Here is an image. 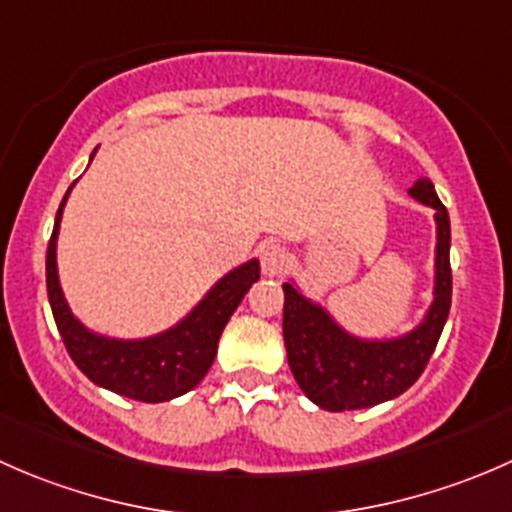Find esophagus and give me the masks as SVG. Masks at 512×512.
<instances>
[{
  "instance_id": "34e87169",
  "label": "esophagus",
  "mask_w": 512,
  "mask_h": 512,
  "mask_svg": "<svg viewBox=\"0 0 512 512\" xmlns=\"http://www.w3.org/2000/svg\"><path fill=\"white\" fill-rule=\"evenodd\" d=\"M260 265L265 275H285L289 267V252L282 245H277V242H267L260 252Z\"/></svg>"
}]
</instances>
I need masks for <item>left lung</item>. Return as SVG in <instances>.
Returning <instances> with one entry per match:
<instances>
[{
    "label": "left lung",
    "mask_w": 512,
    "mask_h": 512,
    "mask_svg": "<svg viewBox=\"0 0 512 512\" xmlns=\"http://www.w3.org/2000/svg\"><path fill=\"white\" fill-rule=\"evenodd\" d=\"M411 198L436 210V285L426 317L396 339H359L344 332L327 309L285 282L287 361L299 389L324 411H354L404 394L426 369L451 312V220L428 178H418Z\"/></svg>",
    "instance_id": "obj_1"
}]
</instances>
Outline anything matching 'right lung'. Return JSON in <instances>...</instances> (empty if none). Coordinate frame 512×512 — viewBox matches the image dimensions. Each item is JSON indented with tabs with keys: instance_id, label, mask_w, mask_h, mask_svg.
I'll return each instance as SVG.
<instances>
[{
	"instance_id": "1",
	"label": "right lung",
	"mask_w": 512,
	"mask_h": 512,
	"mask_svg": "<svg viewBox=\"0 0 512 512\" xmlns=\"http://www.w3.org/2000/svg\"><path fill=\"white\" fill-rule=\"evenodd\" d=\"M71 188L66 190L64 200L56 210L54 232H51L49 250H46V292H49L51 312H54V322L64 339L66 352L94 384L133 401L160 404V401L188 394L213 366L227 319L232 317L247 289L260 280V260H250L227 272L223 280L215 282V287L200 299L198 307L188 317L156 337H103V334L86 329L71 314L59 285L56 237H59L61 213H64Z\"/></svg>"
}]
</instances>
